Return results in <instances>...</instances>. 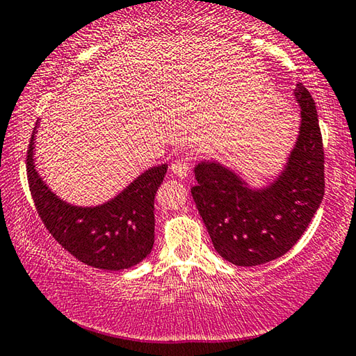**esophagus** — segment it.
<instances>
[{
  "mask_svg": "<svg viewBox=\"0 0 356 356\" xmlns=\"http://www.w3.org/2000/svg\"><path fill=\"white\" fill-rule=\"evenodd\" d=\"M191 160L188 157H180L171 163V172L179 179H185L190 172Z\"/></svg>",
  "mask_w": 356,
  "mask_h": 356,
  "instance_id": "34e87169",
  "label": "esophagus"
}]
</instances>
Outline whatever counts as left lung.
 <instances>
[{"instance_id": "obj_1", "label": "left lung", "mask_w": 356, "mask_h": 356, "mask_svg": "<svg viewBox=\"0 0 356 356\" xmlns=\"http://www.w3.org/2000/svg\"><path fill=\"white\" fill-rule=\"evenodd\" d=\"M300 131L288 163L273 184L252 190L218 161H200L191 188L211 243L224 260L258 266L285 255L300 240L324 199V146L314 99L296 83Z\"/></svg>"}]
</instances>
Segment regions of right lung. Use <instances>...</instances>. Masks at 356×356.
Returning <instances> with one entry per match:
<instances>
[{
  "label": "right lung",
  "mask_w": 356,
  "mask_h": 356,
  "mask_svg": "<svg viewBox=\"0 0 356 356\" xmlns=\"http://www.w3.org/2000/svg\"><path fill=\"white\" fill-rule=\"evenodd\" d=\"M35 129L29 141L26 172L38 216L54 240L77 260L98 269H127L145 260L154 245V199L168 165L149 168L106 204L71 205L57 197L38 176L34 163Z\"/></svg>",
  "instance_id": "right-lung-1"
}]
</instances>
